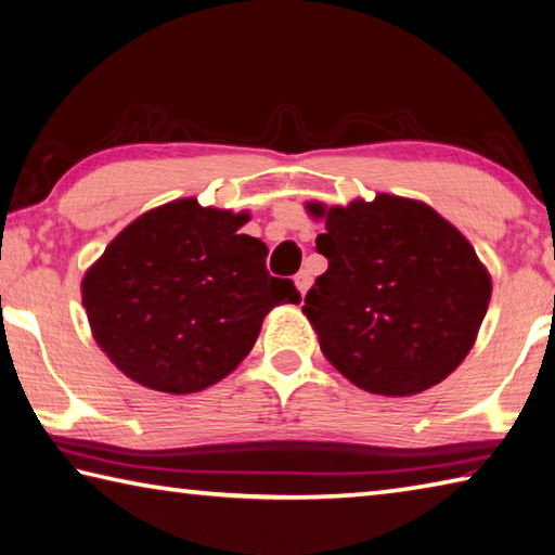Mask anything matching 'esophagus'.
Wrapping results in <instances>:
<instances>
[{
    "label": "esophagus",
    "mask_w": 555,
    "mask_h": 555,
    "mask_svg": "<svg viewBox=\"0 0 555 555\" xmlns=\"http://www.w3.org/2000/svg\"><path fill=\"white\" fill-rule=\"evenodd\" d=\"M310 284H312L310 271H308V269H306V271H298V276H296V288H298V294H300V296H306V291L310 288Z\"/></svg>",
    "instance_id": "obj_1"
}]
</instances>
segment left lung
Masks as SVG:
<instances>
[{"label": "left lung", "mask_w": 555, "mask_h": 555, "mask_svg": "<svg viewBox=\"0 0 555 555\" xmlns=\"http://www.w3.org/2000/svg\"><path fill=\"white\" fill-rule=\"evenodd\" d=\"M325 230L327 271L304 312L341 376L378 396H415L444 380L476 345L492 281L476 249L415 198L376 194L347 206L308 201Z\"/></svg>", "instance_id": "obj_1"}]
</instances>
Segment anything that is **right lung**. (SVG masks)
Segmentation results:
<instances>
[{
  "label": "right lung",
  "instance_id": "1",
  "mask_svg": "<svg viewBox=\"0 0 555 555\" xmlns=\"http://www.w3.org/2000/svg\"><path fill=\"white\" fill-rule=\"evenodd\" d=\"M247 210L177 198L111 240L82 279L96 345L118 371L189 396L235 371L267 312L298 304L291 279L269 276V249L240 233Z\"/></svg>",
  "mask_w": 555,
  "mask_h": 555
}]
</instances>
